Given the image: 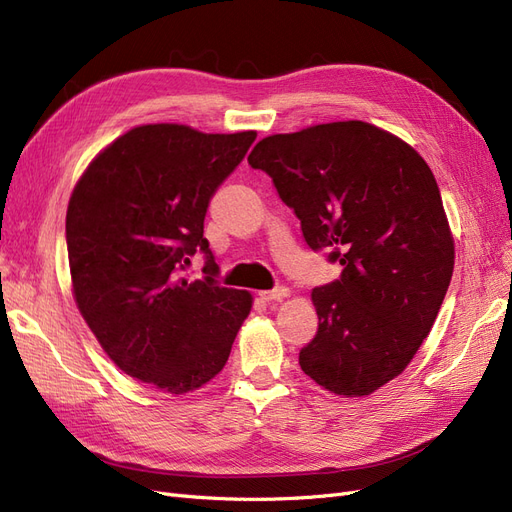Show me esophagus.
<instances>
[{"label": "esophagus", "instance_id": "34e87169", "mask_svg": "<svg viewBox=\"0 0 512 512\" xmlns=\"http://www.w3.org/2000/svg\"><path fill=\"white\" fill-rule=\"evenodd\" d=\"M287 295H289V289H287V287H274V289H270V291H261L259 298L266 300V302H278V300L287 298Z\"/></svg>", "mask_w": 512, "mask_h": 512}]
</instances>
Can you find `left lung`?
Masks as SVG:
<instances>
[{
  "mask_svg": "<svg viewBox=\"0 0 512 512\" xmlns=\"http://www.w3.org/2000/svg\"><path fill=\"white\" fill-rule=\"evenodd\" d=\"M249 166L266 172L300 219L306 244L342 274L312 289L317 334L300 366L327 391L383 387L430 334L453 276V238L432 170L364 121L263 138Z\"/></svg>",
  "mask_w": 512,
  "mask_h": 512,
  "instance_id": "1",
  "label": "left lung"
}]
</instances>
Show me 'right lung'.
<instances>
[{"mask_svg":"<svg viewBox=\"0 0 512 512\" xmlns=\"http://www.w3.org/2000/svg\"><path fill=\"white\" fill-rule=\"evenodd\" d=\"M255 138L142 125L104 148L70 197L65 240L82 317L114 364L161 391L217 376L251 310V293L219 285L204 219ZM195 252L207 259L202 281L182 274Z\"/></svg>","mask_w":512,"mask_h":512,"instance_id":"right-lung-1","label":"right lung"}]
</instances>
